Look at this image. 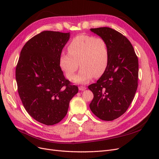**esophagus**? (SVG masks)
I'll list each match as a JSON object with an SVG mask.
<instances>
[{"instance_id": "1", "label": "esophagus", "mask_w": 159, "mask_h": 159, "mask_svg": "<svg viewBox=\"0 0 159 159\" xmlns=\"http://www.w3.org/2000/svg\"><path fill=\"white\" fill-rule=\"evenodd\" d=\"M79 89H80V91L85 90V89H86V87H85V86H80V87H79Z\"/></svg>"}]
</instances>
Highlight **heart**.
Masks as SVG:
<instances>
[{
    "mask_svg": "<svg viewBox=\"0 0 159 159\" xmlns=\"http://www.w3.org/2000/svg\"><path fill=\"white\" fill-rule=\"evenodd\" d=\"M68 53H63L60 64L69 80L74 78L81 67L75 81L87 84L93 77L102 75L106 70L109 61V51L106 42L102 38L89 35H78L74 38L68 47Z\"/></svg>",
    "mask_w": 159,
    "mask_h": 159,
    "instance_id": "heart-1",
    "label": "heart"
}]
</instances>
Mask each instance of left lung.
<instances>
[{
	"instance_id": "1",
	"label": "left lung",
	"mask_w": 159,
	"mask_h": 159,
	"mask_svg": "<svg viewBox=\"0 0 159 159\" xmlns=\"http://www.w3.org/2000/svg\"><path fill=\"white\" fill-rule=\"evenodd\" d=\"M90 30L106 42L109 61L97 82L88 86L93 93L89 107L100 119L113 121L126 112L134 99L138 86V57L131 43L117 30L108 27Z\"/></svg>"
}]
</instances>
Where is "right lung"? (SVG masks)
Here are the masks:
<instances>
[{
	"label": "right lung",
	"mask_w": 159,
	"mask_h": 159,
	"mask_svg": "<svg viewBox=\"0 0 159 159\" xmlns=\"http://www.w3.org/2000/svg\"><path fill=\"white\" fill-rule=\"evenodd\" d=\"M70 33L43 31L23 46L16 68L18 91L26 111L37 121L53 125L68 113L78 86L65 78L60 66Z\"/></svg>",
	"instance_id": "add662e5"
}]
</instances>
